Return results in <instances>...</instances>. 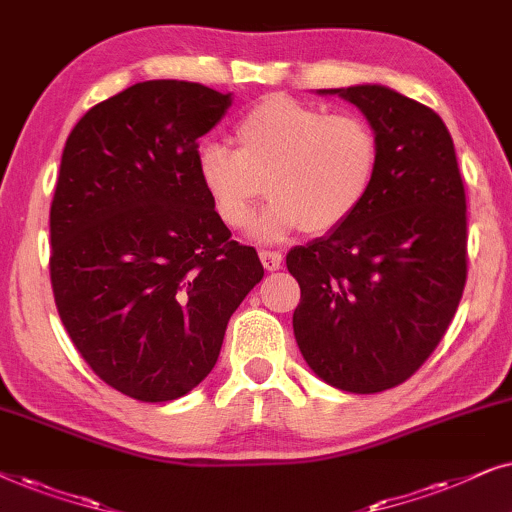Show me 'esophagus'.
I'll return each instance as SVG.
<instances>
[{"mask_svg": "<svg viewBox=\"0 0 512 512\" xmlns=\"http://www.w3.org/2000/svg\"><path fill=\"white\" fill-rule=\"evenodd\" d=\"M260 260L264 264V269L276 271V269H281L283 257H281V252H276V250H260Z\"/></svg>", "mask_w": 512, "mask_h": 512, "instance_id": "esophagus-1", "label": "esophagus"}]
</instances>
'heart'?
Instances as JSON below:
<instances>
[{
  "mask_svg": "<svg viewBox=\"0 0 512 512\" xmlns=\"http://www.w3.org/2000/svg\"><path fill=\"white\" fill-rule=\"evenodd\" d=\"M236 149L206 142L196 173L215 213L229 229L255 222L264 241L302 229L325 234L363 206L379 170V138L358 114H327L288 95H269L236 124Z\"/></svg>",
  "mask_w": 512,
  "mask_h": 512,
  "instance_id": "b5f03b06",
  "label": "heart"
}]
</instances>
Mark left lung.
Here are the masks:
<instances>
[{"label":"left lung","instance_id":"1","mask_svg":"<svg viewBox=\"0 0 512 512\" xmlns=\"http://www.w3.org/2000/svg\"><path fill=\"white\" fill-rule=\"evenodd\" d=\"M320 93L353 102L381 154L363 206L285 257L302 290L292 327L320 379L379 393L410 379L452 323L468 274L466 192L431 107L377 84Z\"/></svg>","mask_w":512,"mask_h":512}]
</instances>
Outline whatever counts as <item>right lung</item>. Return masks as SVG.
Returning a JSON list of instances; mask_svg holds the SVG:
<instances>
[{
	"mask_svg": "<svg viewBox=\"0 0 512 512\" xmlns=\"http://www.w3.org/2000/svg\"><path fill=\"white\" fill-rule=\"evenodd\" d=\"M231 93L142 81L72 128L51 203V285L88 367L128 398L168 403L220 356L231 313L262 281L196 173L199 138Z\"/></svg>",
	"mask_w": 512,
	"mask_h": 512,
	"instance_id": "1",
	"label": "right lung"
}]
</instances>
